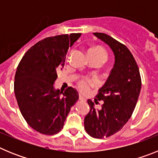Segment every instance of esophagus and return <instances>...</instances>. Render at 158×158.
I'll return each mask as SVG.
<instances>
[{
	"mask_svg": "<svg viewBox=\"0 0 158 158\" xmlns=\"http://www.w3.org/2000/svg\"><path fill=\"white\" fill-rule=\"evenodd\" d=\"M79 100H81V101H85V97L81 94L79 95Z\"/></svg>",
	"mask_w": 158,
	"mask_h": 158,
	"instance_id": "obj_1",
	"label": "esophagus"
}]
</instances>
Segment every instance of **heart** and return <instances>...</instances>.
I'll use <instances>...</instances> for the list:
<instances>
[{
	"instance_id": "heart-1",
	"label": "heart",
	"mask_w": 158,
	"mask_h": 158,
	"mask_svg": "<svg viewBox=\"0 0 158 158\" xmlns=\"http://www.w3.org/2000/svg\"><path fill=\"white\" fill-rule=\"evenodd\" d=\"M89 54H96L103 56L105 60L107 59V52L103 47H93L89 50ZM99 84V81L97 79H87L84 78L79 81L78 82V87L81 89L82 91H88L90 87H94Z\"/></svg>"
}]
</instances>
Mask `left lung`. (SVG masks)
I'll list each match as a JSON object with an SVG mask.
<instances>
[{
  "label": "left lung",
  "mask_w": 158,
  "mask_h": 158,
  "mask_svg": "<svg viewBox=\"0 0 158 158\" xmlns=\"http://www.w3.org/2000/svg\"><path fill=\"white\" fill-rule=\"evenodd\" d=\"M107 43L115 54V65L104 85L95 97L104 101L100 110L88 100L90 111L85 118V129L95 139H104L120 131L132 115L142 86L140 72L126 46L104 33H93Z\"/></svg>",
  "instance_id": "1"
}]
</instances>
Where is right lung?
<instances>
[{"instance_id":"right-lung-1","label":"right lung","mask_w":158,"mask_h":158,"mask_svg":"<svg viewBox=\"0 0 158 158\" xmlns=\"http://www.w3.org/2000/svg\"><path fill=\"white\" fill-rule=\"evenodd\" d=\"M81 35L72 33L46 38L32 46L18 65L14 81L18 106L27 123L40 134L58 133L79 98L72 87L61 96L54 83L63 69L69 47Z\"/></svg>"}]
</instances>
